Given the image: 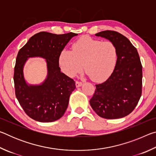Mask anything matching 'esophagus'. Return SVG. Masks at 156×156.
<instances>
[{"label": "esophagus", "mask_w": 156, "mask_h": 156, "mask_svg": "<svg viewBox=\"0 0 156 156\" xmlns=\"http://www.w3.org/2000/svg\"><path fill=\"white\" fill-rule=\"evenodd\" d=\"M82 83L81 82H80V81H76V87H80L81 85H82Z\"/></svg>", "instance_id": "34e87169"}]
</instances>
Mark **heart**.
Segmentation results:
<instances>
[{"mask_svg":"<svg viewBox=\"0 0 156 156\" xmlns=\"http://www.w3.org/2000/svg\"><path fill=\"white\" fill-rule=\"evenodd\" d=\"M59 55V64L66 75L73 77L83 68L95 82L106 80L112 74L118 62V51L111 41H102L82 36Z\"/></svg>","mask_w":156,"mask_h":156,"instance_id":"b5f03b06","label":"heart"}]
</instances>
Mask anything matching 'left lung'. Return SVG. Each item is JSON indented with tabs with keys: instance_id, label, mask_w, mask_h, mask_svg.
Here are the masks:
<instances>
[{
	"instance_id": "1",
	"label": "left lung",
	"mask_w": 156,
	"mask_h": 156,
	"mask_svg": "<svg viewBox=\"0 0 156 156\" xmlns=\"http://www.w3.org/2000/svg\"><path fill=\"white\" fill-rule=\"evenodd\" d=\"M115 44L118 62L112 74L103 83L96 84L89 100L100 117L106 119L123 118L133 112L142 95V66L135 47L122 34L102 31L96 34Z\"/></svg>"
}]
</instances>
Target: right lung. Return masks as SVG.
Wrapping results in <instances>:
<instances>
[{"label": "right lung", "instance_id": "obj_1", "mask_svg": "<svg viewBox=\"0 0 156 156\" xmlns=\"http://www.w3.org/2000/svg\"><path fill=\"white\" fill-rule=\"evenodd\" d=\"M77 35L72 32L54 34L41 31L31 36L18 51L14 74L15 94L26 114L32 119L51 122L64 115L76 84L60 72L59 55L71 38ZM31 57L46 59L48 77L39 86H29L23 76L24 63Z\"/></svg>", "mask_w": 156, "mask_h": 156}]
</instances>
